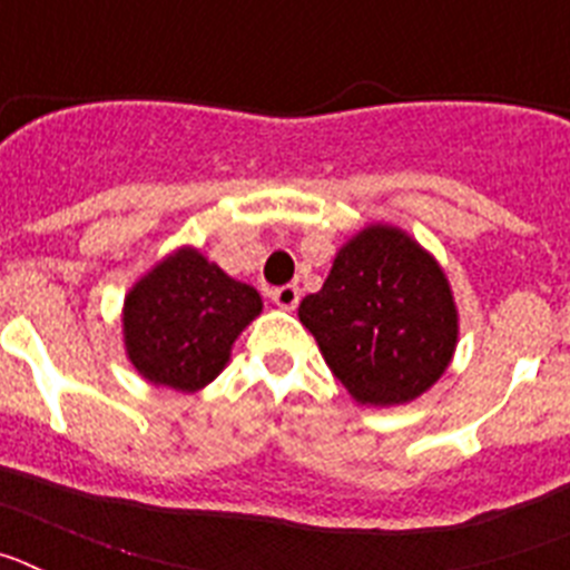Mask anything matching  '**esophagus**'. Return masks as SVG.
I'll list each match as a JSON object with an SVG mask.
<instances>
[{"label": "esophagus", "instance_id": "obj_1", "mask_svg": "<svg viewBox=\"0 0 570 570\" xmlns=\"http://www.w3.org/2000/svg\"><path fill=\"white\" fill-rule=\"evenodd\" d=\"M271 299H274L282 311H294L296 302H299V288H296V285H282V288L271 291Z\"/></svg>", "mask_w": 570, "mask_h": 570}]
</instances>
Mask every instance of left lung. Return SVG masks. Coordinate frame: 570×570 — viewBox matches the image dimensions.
Here are the masks:
<instances>
[{
	"label": "left lung",
	"instance_id": "obj_1",
	"mask_svg": "<svg viewBox=\"0 0 570 570\" xmlns=\"http://www.w3.org/2000/svg\"><path fill=\"white\" fill-rule=\"evenodd\" d=\"M299 322L347 394L362 405H405L451 365L460 334L440 262L394 225H367L336 254Z\"/></svg>",
	"mask_w": 570,
	"mask_h": 570
}]
</instances>
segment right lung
Returning <instances> with one entry per match:
<instances>
[{"label": "right lung", "mask_w": 570, "mask_h": 570, "mask_svg": "<svg viewBox=\"0 0 570 570\" xmlns=\"http://www.w3.org/2000/svg\"><path fill=\"white\" fill-rule=\"evenodd\" d=\"M259 311L256 288L196 248H179L125 296V351L148 382L194 394L223 374L236 336Z\"/></svg>", "instance_id": "right-lung-1"}]
</instances>
